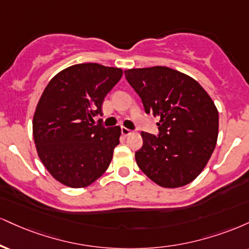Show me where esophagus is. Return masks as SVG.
<instances>
[{"label":"esophagus","instance_id":"1","mask_svg":"<svg viewBox=\"0 0 249 249\" xmlns=\"http://www.w3.org/2000/svg\"><path fill=\"white\" fill-rule=\"evenodd\" d=\"M122 133L124 134V136H128V134L132 133V130H130V128H127V127L122 126Z\"/></svg>","mask_w":249,"mask_h":249}]
</instances>
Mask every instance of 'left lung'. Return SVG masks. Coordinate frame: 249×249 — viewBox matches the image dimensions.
Instances as JSON below:
<instances>
[{"label":"left lung","mask_w":249,"mask_h":249,"mask_svg":"<svg viewBox=\"0 0 249 249\" xmlns=\"http://www.w3.org/2000/svg\"><path fill=\"white\" fill-rule=\"evenodd\" d=\"M146 113L160 117L158 136L142 132L138 167L164 188L190 183L208 163L218 137L217 107L197 81L163 66L124 71Z\"/></svg>","instance_id":"1"}]
</instances>
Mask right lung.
Instances as JSON below:
<instances>
[{
  "label": "right lung",
  "mask_w": 249,
  "mask_h": 249,
  "mask_svg": "<svg viewBox=\"0 0 249 249\" xmlns=\"http://www.w3.org/2000/svg\"><path fill=\"white\" fill-rule=\"evenodd\" d=\"M123 75L121 68L80 64L50 81L34 116V138L41 162L55 179L71 188L96 181L109 167L121 127H106L104 97Z\"/></svg>",
  "instance_id": "right-lung-1"
}]
</instances>
